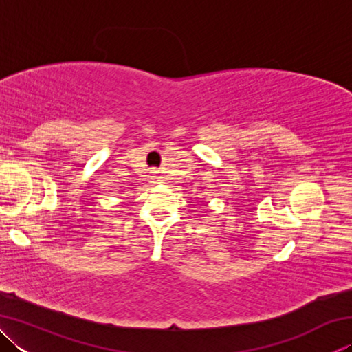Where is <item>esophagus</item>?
Returning <instances> with one entry per match:
<instances>
[{
    "label": "esophagus",
    "instance_id": "obj_1",
    "mask_svg": "<svg viewBox=\"0 0 352 352\" xmlns=\"http://www.w3.org/2000/svg\"><path fill=\"white\" fill-rule=\"evenodd\" d=\"M152 175H153L152 178H153V180H155V178H157V177H155V172H152Z\"/></svg>",
    "mask_w": 352,
    "mask_h": 352
}]
</instances>
